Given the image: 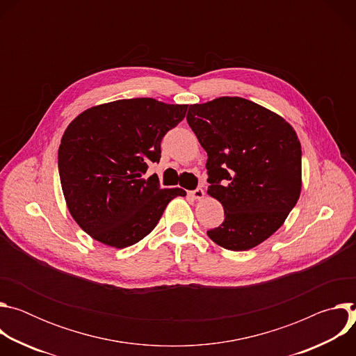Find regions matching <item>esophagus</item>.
Here are the masks:
<instances>
[{"mask_svg":"<svg viewBox=\"0 0 356 356\" xmlns=\"http://www.w3.org/2000/svg\"><path fill=\"white\" fill-rule=\"evenodd\" d=\"M187 194L190 197H193L194 200H202V198H204V195H206V193H204V190H202V188H195L194 191H188Z\"/></svg>","mask_w":356,"mask_h":356,"instance_id":"1","label":"esophagus"}]
</instances>
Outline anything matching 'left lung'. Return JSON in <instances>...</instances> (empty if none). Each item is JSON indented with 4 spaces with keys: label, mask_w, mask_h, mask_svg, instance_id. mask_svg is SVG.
I'll list each match as a JSON object with an SVG mask.
<instances>
[{
    "label": "left lung",
    "mask_w": 356,
    "mask_h": 356,
    "mask_svg": "<svg viewBox=\"0 0 356 356\" xmlns=\"http://www.w3.org/2000/svg\"><path fill=\"white\" fill-rule=\"evenodd\" d=\"M187 122L209 156L207 194L224 207V222L207 235L229 250L258 246L283 225L301 193L296 131L241 97L193 104Z\"/></svg>",
    "instance_id": "obj_1"
}]
</instances>
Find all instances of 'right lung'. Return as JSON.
<instances>
[{
	"instance_id": "add662e5",
	"label": "right lung",
	"mask_w": 356,
	"mask_h": 356,
	"mask_svg": "<svg viewBox=\"0 0 356 356\" xmlns=\"http://www.w3.org/2000/svg\"><path fill=\"white\" fill-rule=\"evenodd\" d=\"M186 111L187 104L129 98L94 106L69 124L58 155L60 184L73 220L92 239L131 246L156 227L173 198L186 195L161 188L155 175L143 179Z\"/></svg>"
}]
</instances>
